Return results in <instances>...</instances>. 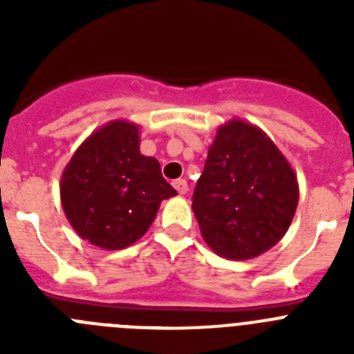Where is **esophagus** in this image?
<instances>
[{
	"label": "esophagus",
	"instance_id": "obj_1",
	"mask_svg": "<svg viewBox=\"0 0 354 354\" xmlns=\"http://www.w3.org/2000/svg\"><path fill=\"white\" fill-rule=\"evenodd\" d=\"M174 187L179 192V195H186L187 193V183L184 179H177L174 183Z\"/></svg>",
	"mask_w": 354,
	"mask_h": 354
}]
</instances>
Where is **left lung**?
Here are the masks:
<instances>
[{
  "label": "left lung",
  "instance_id": "left-lung-1",
  "mask_svg": "<svg viewBox=\"0 0 354 354\" xmlns=\"http://www.w3.org/2000/svg\"><path fill=\"white\" fill-rule=\"evenodd\" d=\"M298 198L292 167L261 127L239 118L218 127L192 204L212 252L230 261L268 252L286 236Z\"/></svg>",
  "mask_w": 354,
  "mask_h": 354
}]
</instances>
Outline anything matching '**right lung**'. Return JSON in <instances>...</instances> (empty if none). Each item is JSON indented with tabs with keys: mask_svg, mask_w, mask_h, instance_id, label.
<instances>
[{
	"mask_svg": "<svg viewBox=\"0 0 354 354\" xmlns=\"http://www.w3.org/2000/svg\"><path fill=\"white\" fill-rule=\"evenodd\" d=\"M177 195L156 158L140 152V126L111 120L72 154L60 179L62 207L81 239L104 250L131 246L162 200Z\"/></svg>",
	"mask_w": 354,
	"mask_h": 354,
	"instance_id": "obj_1",
	"label": "right lung"
}]
</instances>
